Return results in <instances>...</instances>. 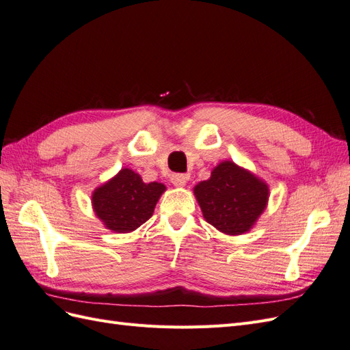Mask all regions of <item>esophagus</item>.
Here are the masks:
<instances>
[{
    "mask_svg": "<svg viewBox=\"0 0 350 350\" xmlns=\"http://www.w3.org/2000/svg\"><path fill=\"white\" fill-rule=\"evenodd\" d=\"M187 181H188V176H185V175H174L172 176V184L175 185V187H178V188H183V187H185L187 185Z\"/></svg>",
    "mask_w": 350,
    "mask_h": 350,
    "instance_id": "34e87169",
    "label": "esophagus"
}]
</instances>
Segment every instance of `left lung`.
<instances>
[{
  "instance_id": "1",
  "label": "left lung",
  "mask_w": 350,
  "mask_h": 350,
  "mask_svg": "<svg viewBox=\"0 0 350 350\" xmlns=\"http://www.w3.org/2000/svg\"><path fill=\"white\" fill-rule=\"evenodd\" d=\"M194 196L207 224L225 235H242L266 210L270 189L248 169L232 161L213 167L207 181L194 187Z\"/></svg>"
}]
</instances>
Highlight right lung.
I'll list each match as a JSON object with an SVG mask.
<instances>
[{"label": "right lung", "mask_w": 350, "mask_h": 350, "mask_svg": "<svg viewBox=\"0 0 350 350\" xmlns=\"http://www.w3.org/2000/svg\"><path fill=\"white\" fill-rule=\"evenodd\" d=\"M165 191L162 183L146 184L133 169L122 167L109 181L94 188L92 207L105 228L115 234H129L152 217Z\"/></svg>", "instance_id": "add662e5"}]
</instances>
